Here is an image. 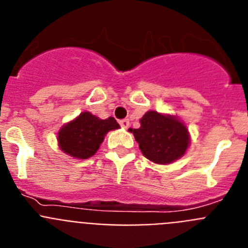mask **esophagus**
Segmentation results:
<instances>
[{
  "label": "esophagus",
  "mask_w": 248,
  "mask_h": 248,
  "mask_svg": "<svg viewBox=\"0 0 248 248\" xmlns=\"http://www.w3.org/2000/svg\"><path fill=\"white\" fill-rule=\"evenodd\" d=\"M119 124H120V126H122V128H124V129L129 128V120L128 119H122L119 122Z\"/></svg>",
  "instance_id": "34e87169"
}]
</instances>
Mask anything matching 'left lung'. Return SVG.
Returning <instances> with one entry per match:
<instances>
[{
	"instance_id": "1",
	"label": "left lung",
	"mask_w": 248,
	"mask_h": 248,
	"mask_svg": "<svg viewBox=\"0 0 248 248\" xmlns=\"http://www.w3.org/2000/svg\"><path fill=\"white\" fill-rule=\"evenodd\" d=\"M144 156L155 164L174 163L190 145L189 130L174 115L149 110L140 119L139 129H129Z\"/></svg>"
}]
</instances>
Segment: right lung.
Here are the masks:
<instances>
[{"label":"right lung","instance_id":"right-lung-1","mask_svg":"<svg viewBox=\"0 0 248 248\" xmlns=\"http://www.w3.org/2000/svg\"><path fill=\"white\" fill-rule=\"evenodd\" d=\"M119 128L113 117L99 119L89 111H83L58 131V145L65 154L76 159L93 156L103 143L107 133Z\"/></svg>","mask_w":248,"mask_h":248}]
</instances>
